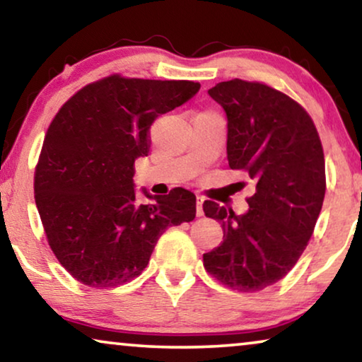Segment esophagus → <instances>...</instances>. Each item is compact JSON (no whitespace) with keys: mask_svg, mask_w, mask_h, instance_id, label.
Masks as SVG:
<instances>
[{"mask_svg":"<svg viewBox=\"0 0 362 362\" xmlns=\"http://www.w3.org/2000/svg\"><path fill=\"white\" fill-rule=\"evenodd\" d=\"M202 202H204V199H202L201 196L196 197V216H202L204 214V211H202Z\"/></svg>","mask_w":362,"mask_h":362,"instance_id":"obj_1","label":"esophagus"}]
</instances>
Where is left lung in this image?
Instances as JSON below:
<instances>
[{"label":"left lung","instance_id":"left-lung-1","mask_svg":"<svg viewBox=\"0 0 362 362\" xmlns=\"http://www.w3.org/2000/svg\"><path fill=\"white\" fill-rule=\"evenodd\" d=\"M209 95L227 115V160L255 185L249 211L237 216L204 201L224 240L202 255L209 274L237 291H259L284 279L308 245L323 206L325 155L300 103L260 82H219Z\"/></svg>","mask_w":362,"mask_h":362}]
</instances>
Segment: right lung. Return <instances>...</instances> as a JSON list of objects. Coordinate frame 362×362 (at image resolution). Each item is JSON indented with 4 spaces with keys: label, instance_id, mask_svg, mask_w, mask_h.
<instances>
[{
    "label": "right lung",
    "instance_id": "right-lung-1",
    "mask_svg": "<svg viewBox=\"0 0 362 362\" xmlns=\"http://www.w3.org/2000/svg\"><path fill=\"white\" fill-rule=\"evenodd\" d=\"M191 81L110 76L88 83L54 117L34 173V197L54 255L74 279L113 288L138 276L163 232L196 217V196L136 199L135 160L150 127L199 92Z\"/></svg>",
    "mask_w": 362,
    "mask_h": 362
}]
</instances>
